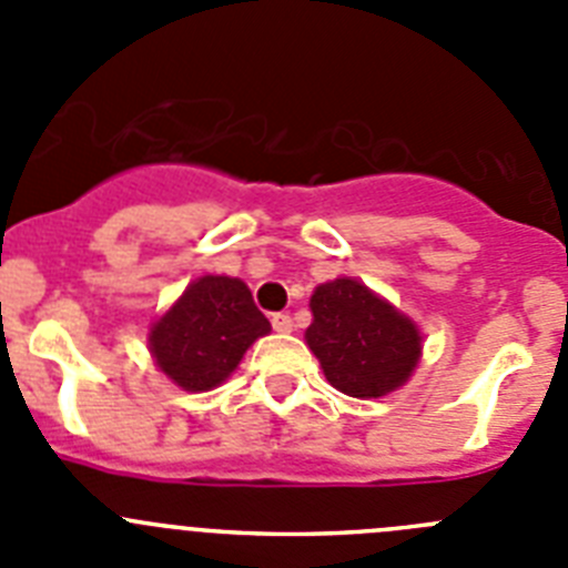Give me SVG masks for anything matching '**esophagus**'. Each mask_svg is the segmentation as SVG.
Wrapping results in <instances>:
<instances>
[{"label":"esophagus","instance_id":"34e87169","mask_svg":"<svg viewBox=\"0 0 568 568\" xmlns=\"http://www.w3.org/2000/svg\"><path fill=\"white\" fill-rule=\"evenodd\" d=\"M273 329L275 333H293V318L284 313H275L273 315Z\"/></svg>","mask_w":568,"mask_h":568}]
</instances>
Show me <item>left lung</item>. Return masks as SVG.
Returning a JSON list of instances; mask_svg holds the SVG:
<instances>
[{
    "label": "left lung",
    "mask_w": 568,
    "mask_h": 568,
    "mask_svg": "<svg viewBox=\"0 0 568 568\" xmlns=\"http://www.w3.org/2000/svg\"><path fill=\"white\" fill-rule=\"evenodd\" d=\"M310 313L304 341L338 393L381 398L413 378L424 355L418 324L358 278L341 275L318 284Z\"/></svg>",
    "instance_id": "1"
}]
</instances>
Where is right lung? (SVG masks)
Here are the masks:
<instances>
[{
    "label": "right lung",
    "instance_id": "obj_1",
    "mask_svg": "<svg viewBox=\"0 0 568 568\" xmlns=\"http://www.w3.org/2000/svg\"><path fill=\"white\" fill-rule=\"evenodd\" d=\"M241 278L202 275L150 324L148 346L159 373L184 393H210L235 373L250 346L270 333Z\"/></svg>",
    "mask_w": 568,
    "mask_h": 568
}]
</instances>
